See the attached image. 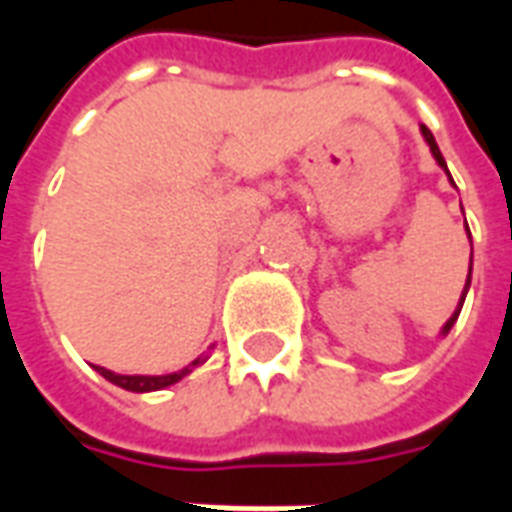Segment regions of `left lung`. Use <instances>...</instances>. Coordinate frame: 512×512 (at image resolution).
<instances>
[{
	"label": "left lung",
	"instance_id": "left-lung-1",
	"mask_svg": "<svg viewBox=\"0 0 512 512\" xmlns=\"http://www.w3.org/2000/svg\"><path fill=\"white\" fill-rule=\"evenodd\" d=\"M419 131H422V136H425V142H428L430 153H433V158H436V164H439V167L444 169V172H447V161H444V156H441V150H439V145H436V139H433V134H430V128L422 126V128H419ZM447 178H450V183H452V186H455V180H452L450 172H447ZM466 230H469V227H466ZM469 241H472V235H469ZM469 285H472V257H469V277H466V285H463L461 301H458V307H455V312H452V315H450V321L441 326V334H450V329H452V326H455V321H458V315H461L463 299H466V290H469Z\"/></svg>",
	"mask_w": 512,
	"mask_h": 512
}]
</instances>
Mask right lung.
<instances>
[{
	"instance_id": "right-lung-1",
	"label": "right lung",
	"mask_w": 512,
	"mask_h": 512,
	"mask_svg": "<svg viewBox=\"0 0 512 512\" xmlns=\"http://www.w3.org/2000/svg\"><path fill=\"white\" fill-rule=\"evenodd\" d=\"M208 356H197L191 365H186L178 373H167V376H120V373H112V370H106V367H98L95 370L106 378V381H112V384L123 386L128 392H158V389H167V386L178 384L180 378H186L194 370V367H200Z\"/></svg>"
}]
</instances>
